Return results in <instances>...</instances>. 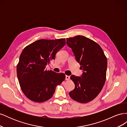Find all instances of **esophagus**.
Instances as JSON below:
<instances>
[{
  "mask_svg": "<svg viewBox=\"0 0 127 127\" xmlns=\"http://www.w3.org/2000/svg\"><path fill=\"white\" fill-rule=\"evenodd\" d=\"M69 79H70V76H69L66 75V80H69Z\"/></svg>",
  "mask_w": 127,
  "mask_h": 127,
  "instance_id": "34e87169",
  "label": "esophagus"
}]
</instances>
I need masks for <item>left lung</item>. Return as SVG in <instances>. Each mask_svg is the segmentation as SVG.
Returning a JSON list of instances; mask_svg holds the SVG:
<instances>
[{"label": "left lung", "instance_id": "1", "mask_svg": "<svg viewBox=\"0 0 127 127\" xmlns=\"http://www.w3.org/2000/svg\"><path fill=\"white\" fill-rule=\"evenodd\" d=\"M67 44L84 71L81 77L71 76L75 87L69 94L77 102L88 103L97 96L104 85L107 58L99 45L85 36L67 38Z\"/></svg>", "mask_w": 127, "mask_h": 127}]
</instances>
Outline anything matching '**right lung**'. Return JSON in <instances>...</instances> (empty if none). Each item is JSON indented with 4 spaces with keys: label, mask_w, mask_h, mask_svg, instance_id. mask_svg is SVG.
Listing matches in <instances>:
<instances>
[{
    "label": "right lung",
    "mask_w": 127,
    "mask_h": 127,
    "mask_svg": "<svg viewBox=\"0 0 127 127\" xmlns=\"http://www.w3.org/2000/svg\"><path fill=\"white\" fill-rule=\"evenodd\" d=\"M66 44V39H41L27 45L17 64V75L22 92L30 100L42 103L51 98L56 87L66 78L64 73L45 69Z\"/></svg>",
    "instance_id": "right-lung-1"
}]
</instances>
